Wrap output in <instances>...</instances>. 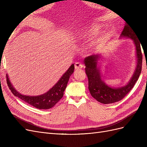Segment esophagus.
I'll return each instance as SVG.
<instances>
[{
	"label": "esophagus",
	"mask_w": 147,
	"mask_h": 147,
	"mask_svg": "<svg viewBox=\"0 0 147 147\" xmlns=\"http://www.w3.org/2000/svg\"><path fill=\"white\" fill-rule=\"evenodd\" d=\"M83 67V65L80 63H79V62H77V63L75 64V69L76 70H79L80 69H82Z\"/></svg>",
	"instance_id": "esophagus-1"
}]
</instances>
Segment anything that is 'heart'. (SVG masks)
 Instances as JSON below:
<instances>
[{
    "label": "heart",
    "mask_w": 147,
    "mask_h": 147,
    "mask_svg": "<svg viewBox=\"0 0 147 147\" xmlns=\"http://www.w3.org/2000/svg\"><path fill=\"white\" fill-rule=\"evenodd\" d=\"M94 29H90L88 31H87V32H86V33H85V34L84 35H82V37H83V36H86V37H89V35H91V34H92L93 33H94ZM88 35V36L87 35ZM81 37V36H80Z\"/></svg>",
    "instance_id": "heart-1"
}]
</instances>
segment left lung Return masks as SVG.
Wrapping results in <instances>:
<instances>
[{"label":"left lung","mask_w":147,"mask_h":147,"mask_svg":"<svg viewBox=\"0 0 147 147\" xmlns=\"http://www.w3.org/2000/svg\"><path fill=\"white\" fill-rule=\"evenodd\" d=\"M121 37L131 38L136 48L137 63L136 69L131 80L126 86L118 88L110 87L102 80L101 74L97 61L100 58L99 55H91L85 57V71L88 78V88L92 97L102 104H108L121 100L134 86L140 75L142 67V53L140 47V41L134 30L129 24L124 26L121 34Z\"/></svg>","instance_id":"obj_1"}]
</instances>
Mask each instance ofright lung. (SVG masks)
<instances>
[{"label":"right lung","instance_id":"obj_1","mask_svg":"<svg viewBox=\"0 0 147 147\" xmlns=\"http://www.w3.org/2000/svg\"><path fill=\"white\" fill-rule=\"evenodd\" d=\"M74 64H72L54 86L45 94L38 96H28L20 94L11 85L7 75V83L13 94L26 102V103L38 109H49L55 106L63 97L64 91L67 87L70 77L74 72Z\"/></svg>","mask_w":147,"mask_h":147}]
</instances>
